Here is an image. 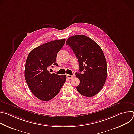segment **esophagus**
Masks as SVG:
<instances>
[{
    "instance_id": "esophagus-1",
    "label": "esophagus",
    "mask_w": 134,
    "mask_h": 134,
    "mask_svg": "<svg viewBox=\"0 0 134 134\" xmlns=\"http://www.w3.org/2000/svg\"><path fill=\"white\" fill-rule=\"evenodd\" d=\"M67 77L69 79H71L74 77L73 75H67Z\"/></svg>"
}]
</instances>
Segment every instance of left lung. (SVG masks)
<instances>
[{
    "mask_svg": "<svg viewBox=\"0 0 134 134\" xmlns=\"http://www.w3.org/2000/svg\"><path fill=\"white\" fill-rule=\"evenodd\" d=\"M66 43L79 60L80 72L76 73L80 81L76 87L78 92L86 97L94 96L101 90L107 79V61L102 50L91 38L84 35L70 36Z\"/></svg>",
    "mask_w": 134,
    "mask_h": 134,
    "instance_id": "1",
    "label": "left lung"
}]
</instances>
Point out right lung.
I'll list each match as a JSON object with an SVG mask.
<instances>
[{
    "instance_id": "add662e5",
    "label": "right lung",
    "mask_w": 134,
    "mask_h": 134,
    "mask_svg": "<svg viewBox=\"0 0 134 134\" xmlns=\"http://www.w3.org/2000/svg\"><path fill=\"white\" fill-rule=\"evenodd\" d=\"M65 39L54 40L33 49L29 54L24 71L26 83L37 98L49 101L58 94L66 81L65 75L50 74V66H58L56 62L58 52Z\"/></svg>"
}]
</instances>
